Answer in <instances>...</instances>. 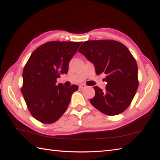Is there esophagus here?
Instances as JSON below:
<instances>
[{
    "instance_id": "1",
    "label": "esophagus",
    "mask_w": 160,
    "mask_h": 160,
    "mask_svg": "<svg viewBox=\"0 0 160 160\" xmlns=\"http://www.w3.org/2000/svg\"><path fill=\"white\" fill-rule=\"evenodd\" d=\"M79 88L80 89H84V88H86V85H84V84H80V85H79Z\"/></svg>"
}]
</instances>
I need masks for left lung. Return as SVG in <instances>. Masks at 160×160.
Instances as JSON below:
<instances>
[{"label":"left lung","mask_w":160,"mask_h":160,"mask_svg":"<svg viewBox=\"0 0 160 160\" xmlns=\"http://www.w3.org/2000/svg\"><path fill=\"white\" fill-rule=\"evenodd\" d=\"M78 51L94 64L97 75H107L106 90L94 86L91 104L109 116L124 112L138 88V66L128 48L116 41L94 40L83 42Z\"/></svg>","instance_id":"1"}]
</instances>
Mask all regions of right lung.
I'll use <instances>...</instances> for the list:
<instances>
[{
  "instance_id": "1",
  "label": "right lung",
  "mask_w": 160,
  "mask_h": 160,
  "mask_svg": "<svg viewBox=\"0 0 160 160\" xmlns=\"http://www.w3.org/2000/svg\"><path fill=\"white\" fill-rule=\"evenodd\" d=\"M82 42L53 41L40 46L31 54L22 72L21 89L33 117L43 123H52L61 117L78 90L73 85H56V79L67 74L70 59Z\"/></svg>"
}]
</instances>
